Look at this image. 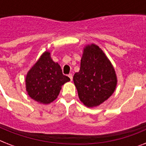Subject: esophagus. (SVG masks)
Masks as SVG:
<instances>
[{"instance_id": "34e87169", "label": "esophagus", "mask_w": 146, "mask_h": 146, "mask_svg": "<svg viewBox=\"0 0 146 146\" xmlns=\"http://www.w3.org/2000/svg\"><path fill=\"white\" fill-rule=\"evenodd\" d=\"M68 76H69V78L70 79L71 81H72V80H73V75H72V74H71V73H70V74H69Z\"/></svg>"}]
</instances>
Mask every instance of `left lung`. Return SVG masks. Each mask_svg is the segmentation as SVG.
I'll use <instances>...</instances> for the list:
<instances>
[{
	"label": "left lung",
	"mask_w": 146,
	"mask_h": 146,
	"mask_svg": "<svg viewBox=\"0 0 146 146\" xmlns=\"http://www.w3.org/2000/svg\"><path fill=\"white\" fill-rule=\"evenodd\" d=\"M73 82L80 101L92 108L113 93L117 80L108 58L99 47L92 44L84 48L80 71L73 76Z\"/></svg>",
	"instance_id": "8db88e82"
}]
</instances>
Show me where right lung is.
<instances>
[{
    "instance_id": "right-lung-1",
    "label": "right lung",
    "mask_w": 146,
    "mask_h": 146,
    "mask_svg": "<svg viewBox=\"0 0 146 146\" xmlns=\"http://www.w3.org/2000/svg\"><path fill=\"white\" fill-rule=\"evenodd\" d=\"M70 79L62 73L60 66L46 51L30 69L26 77L28 95L42 104H49L57 98L61 86Z\"/></svg>"
}]
</instances>
